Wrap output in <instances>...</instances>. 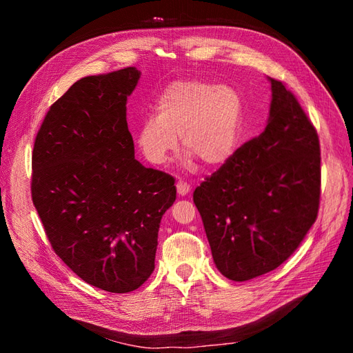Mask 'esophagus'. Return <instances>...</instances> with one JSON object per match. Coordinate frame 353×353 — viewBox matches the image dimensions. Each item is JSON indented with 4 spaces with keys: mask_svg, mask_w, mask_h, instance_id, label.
Listing matches in <instances>:
<instances>
[{
    "mask_svg": "<svg viewBox=\"0 0 353 353\" xmlns=\"http://www.w3.org/2000/svg\"><path fill=\"white\" fill-rule=\"evenodd\" d=\"M176 191H178L179 196H187L190 191H191V187H190V184L184 183V181H178V183H176Z\"/></svg>",
    "mask_w": 353,
    "mask_h": 353,
    "instance_id": "esophagus-1",
    "label": "esophagus"
}]
</instances>
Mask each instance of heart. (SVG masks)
Wrapping results in <instances>:
<instances>
[{
    "label": "heart",
    "mask_w": 353,
    "mask_h": 353,
    "mask_svg": "<svg viewBox=\"0 0 353 353\" xmlns=\"http://www.w3.org/2000/svg\"><path fill=\"white\" fill-rule=\"evenodd\" d=\"M157 113L147 114L135 143L153 165H163L181 145L188 162L221 166L236 153L244 130V101L232 87L201 79L169 83L157 97Z\"/></svg>",
    "instance_id": "obj_1"
}]
</instances>
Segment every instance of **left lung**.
<instances>
[{
    "mask_svg": "<svg viewBox=\"0 0 353 353\" xmlns=\"http://www.w3.org/2000/svg\"><path fill=\"white\" fill-rule=\"evenodd\" d=\"M271 82L265 131L193 194L219 272L248 281L290 258L318 215L321 156L314 125L283 82Z\"/></svg>",
    "mask_w": 353,
    "mask_h": 353,
    "instance_id": "left-lung-1",
    "label": "left lung"
}]
</instances>
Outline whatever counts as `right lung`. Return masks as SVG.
I'll use <instances>...</instances> for the list:
<instances>
[{"label":"right lung","instance_id":"1","mask_svg":"<svg viewBox=\"0 0 353 353\" xmlns=\"http://www.w3.org/2000/svg\"><path fill=\"white\" fill-rule=\"evenodd\" d=\"M141 72L74 82L51 105L32 153V201L59 258L110 293L137 290L154 270L175 179L135 159L126 100Z\"/></svg>","mask_w":353,"mask_h":353}]
</instances>
